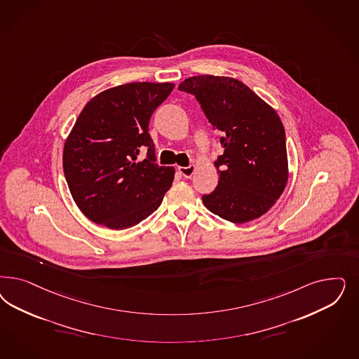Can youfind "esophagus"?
I'll return each instance as SVG.
<instances>
[{"mask_svg":"<svg viewBox=\"0 0 359 359\" xmlns=\"http://www.w3.org/2000/svg\"><path fill=\"white\" fill-rule=\"evenodd\" d=\"M194 170H196V166H194V165L180 166V168H178V172H180V174H181L182 177H185V178H191V175L194 174Z\"/></svg>","mask_w":359,"mask_h":359,"instance_id":"1","label":"esophagus"}]
</instances>
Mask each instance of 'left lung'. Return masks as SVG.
<instances>
[{
	"mask_svg": "<svg viewBox=\"0 0 359 359\" xmlns=\"http://www.w3.org/2000/svg\"><path fill=\"white\" fill-rule=\"evenodd\" d=\"M178 90L196 96L224 148L215 161L218 186L202 196L205 206L233 223L266 214L288 181L285 130L275 109L226 76H193Z\"/></svg>",
	"mask_w": 359,
	"mask_h": 359,
	"instance_id": "8db88e82",
	"label": "left lung"
}]
</instances>
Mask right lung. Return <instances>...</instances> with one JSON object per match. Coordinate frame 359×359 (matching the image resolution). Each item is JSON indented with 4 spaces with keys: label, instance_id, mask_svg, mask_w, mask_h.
Listing matches in <instances>:
<instances>
[{
    "label": "right lung",
    "instance_id": "obj_1",
    "mask_svg": "<svg viewBox=\"0 0 359 359\" xmlns=\"http://www.w3.org/2000/svg\"><path fill=\"white\" fill-rule=\"evenodd\" d=\"M173 88L172 83H128L83 108L65 144L63 172L88 219L126 230L160 208L174 169L156 162L149 120Z\"/></svg>",
    "mask_w": 359,
    "mask_h": 359
}]
</instances>
